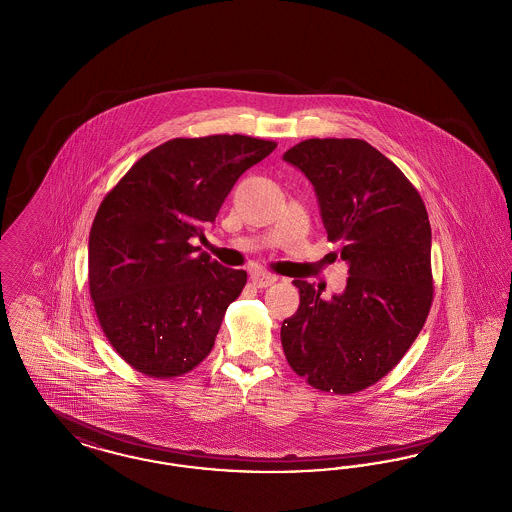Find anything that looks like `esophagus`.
I'll list each match as a JSON object with an SVG mask.
<instances>
[{
  "label": "esophagus",
  "mask_w": 512,
  "mask_h": 512,
  "mask_svg": "<svg viewBox=\"0 0 512 512\" xmlns=\"http://www.w3.org/2000/svg\"><path fill=\"white\" fill-rule=\"evenodd\" d=\"M276 276L274 274H266V272H253L251 274V283L255 285V287H259V289H265L268 285H272V283H276Z\"/></svg>",
  "instance_id": "obj_1"
}]
</instances>
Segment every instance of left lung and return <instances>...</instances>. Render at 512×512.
Returning <instances> with one entry per match:
<instances>
[{
  "instance_id": "8db88e82",
  "label": "left lung",
  "mask_w": 512,
  "mask_h": 512,
  "mask_svg": "<svg viewBox=\"0 0 512 512\" xmlns=\"http://www.w3.org/2000/svg\"><path fill=\"white\" fill-rule=\"evenodd\" d=\"M314 185L327 238L348 263L346 289L295 280L297 314L282 323L291 369L336 395L384 378L420 335L433 300L431 225L405 174L363 140H306L283 153Z\"/></svg>"
}]
</instances>
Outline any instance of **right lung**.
Returning a JSON list of instances; mask_svg holds the SVG:
<instances>
[{
    "instance_id": "right-lung-1",
    "label": "right lung",
    "mask_w": 512,
    "mask_h": 512,
    "mask_svg": "<svg viewBox=\"0 0 512 512\" xmlns=\"http://www.w3.org/2000/svg\"><path fill=\"white\" fill-rule=\"evenodd\" d=\"M276 149L242 134L176 138L143 155L102 200L89 236V285L107 340L153 378L208 357L247 282L198 253L238 177Z\"/></svg>"
}]
</instances>
